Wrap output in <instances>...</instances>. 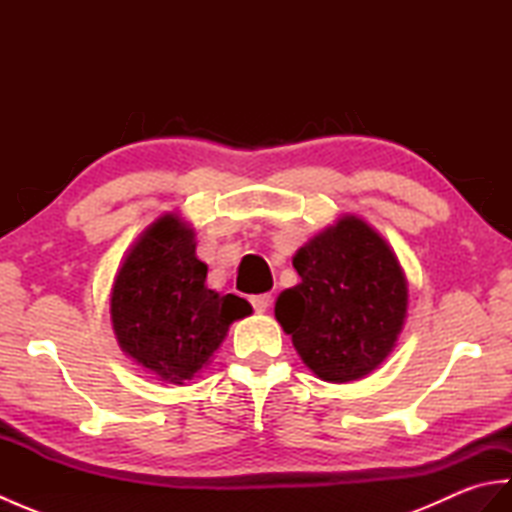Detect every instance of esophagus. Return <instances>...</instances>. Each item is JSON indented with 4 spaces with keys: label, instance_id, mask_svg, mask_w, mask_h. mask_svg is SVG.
I'll list each match as a JSON object with an SVG mask.
<instances>
[{
    "label": "esophagus",
    "instance_id": "esophagus-1",
    "mask_svg": "<svg viewBox=\"0 0 512 512\" xmlns=\"http://www.w3.org/2000/svg\"><path fill=\"white\" fill-rule=\"evenodd\" d=\"M250 303H253V308H255V312H266L268 308H270V303H273V295H255V297H250Z\"/></svg>",
    "mask_w": 512,
    "mask_h": 512
}]
</instances>
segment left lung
<instances>
[{
  "label": "left lung",
  "instance_id": "1",
  "mask_svg": "<svg viewBox=\"0 0 512 512\" xmlns=\"http://www.w3.org/2000/svg\"><path fill=\"white\" fill-rule=\"evenodd\" d=\"M301 281L281 292L275 317L297 354L325 383H352L383 365L407 319L409 288L385 237L341 215L303 244Z\"/></svg>",
  "mask_w": 512,
  "mask_h": 512
}]
</instances>
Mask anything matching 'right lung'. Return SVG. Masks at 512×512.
<instances>
[{
  "instance_id": "1",
  "label": "right lung",
  "mask_w": 512,
  "mask_h": 512,
  "mask_svg": "<svg viewBox=\"0 0 512 512\" xmlns=\"http://www.w3.org/2000/svg\"><path fill=\"white\" fill-rule=\"evenodd\" d=\"M195 231L178 213L149 224L116 270L112 328L121 350L158 380L184 385L211 363L237 319L253 308L206 286Z\"/></svg>"
}]
</instances>
